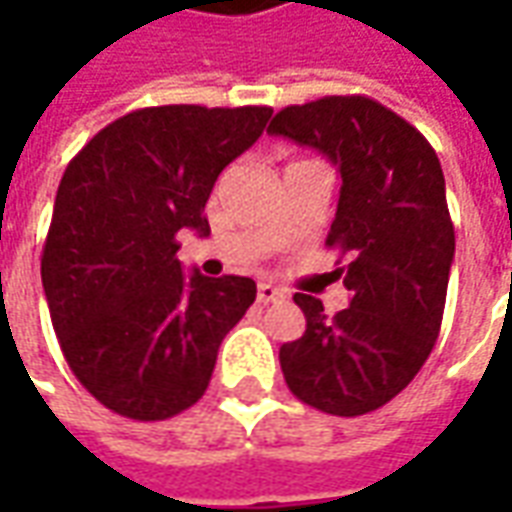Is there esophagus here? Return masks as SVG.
<instances>
[{
    "label": "esophagus",
    "mask_w": 512,
    "mask_h": 512,
    "mask_svg": "<svg viewBox=\"0 0 512 512\" xmlns=\"http://www.w3.org/2000/svg\"><path fill=\"white\" fill-rule=\"evenodd\" d=\"M285 299V290H279L277 285H271V282H260L257 285V301L260 304H271V301Z\"/></svg>",
    "instance_id": "1"
}]
</instances>
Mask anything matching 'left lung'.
<instances>
[{"instance_id": "1", "label": "left lung", "mask_w": 512, "mask_h": 512, "mask_svg": "<svg viewBox=\"0 0 512 512\" xmlns=\"http://www.w3.org/2000/svg\"><path fill=\"white\" fill-rule=\"evenodd\" d=\"M268 134L318 150L340 172L326 246L348 257L351 304L334 318L296 293L307 329L279 348L301 403L359 417L403 392L436 345L455 257L444 172L417 128L365 95L285 106Z\"/></svg>"}]
</instances>
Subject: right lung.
I'll return each instance as SVG.
<instances>
[{
	"label": "right lung",
	"mask_w": 512,
	"mask_h": 512,
	"mask_svg": "<svg viewBox=\"0 0 512 512\" xmlns=\"http://www.w3.org/2000/svg\"><path fill=\"white\" fill-rule=\"evenodd\" d=\"M271 106H147L76 153L57 189L40 277L65 362L90 395L139 422L194 406L249 277L183 274L178 233L202 216L219 172L255 145Z\"/></svg>",
	"instance_id": "add662e5"
}]
</instances>
